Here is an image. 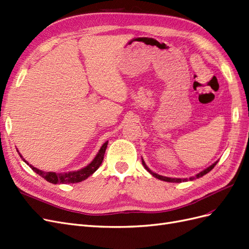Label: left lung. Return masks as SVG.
<instances>
[{"mask_svg":"<svg viewBox=\"0 0 249 249\" xmlns=\"http://www.w3.org/2000/svg\"><path fill=\"white\" fill-rule=\"evenodd\" d=\"M217 162H218V160H216L215 162H213V164H212L211 166H209L208 168H206L205 170H203L202 172L198 173V174H196V176L191 177L190 179H187V178H183V179H181V178H170V177H165V176H161V175H159V174H157V173L152 172V171H151V170H149V168L146 166V164H145V161H144V160H143V159H142V165L144 166V168L146 169L152 176H154V177L158 178V179H160V180H164V181H167V182H177V183L181 182V181H183V182H184V181H187V180H194V179H196V178H200V177L204 176L205 174L209 173L210 171H211L214 167H215V165L217 164Z\"/></svg>","mask_w":249,"mask_h":249,"instance_id":"1","label":"left lung"}]
</instances>
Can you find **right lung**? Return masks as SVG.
Returning a JSON list of instances; mask_svg holds the SVG:
<instances>
[{
    "label": "right lung",
    "instance_id": "right-lung-1",
    "mask_svg": "<svg viewBox=\"0 0 249 249\" xmlns=\"http://www.w3.org/2000/svg\"><path fill=\"white\" fill-rule=\"evenodd\" d=\"M108 145V141H106L104 144L102 145V147L100 148L99 152L97 153V156L95 157L91 160V162L78 171H72V172H64V173H55V172H44V171L39 170L37 168H35L34 166L30 165L29 162L25 160L24 159H22V156L19 153V151L17 150L18 154L20 156V158L23 160V161L27 162V164L32 168V170L34 172H36L37 174H39L41 177H43L44 179H46L48 182L53 183V184H57V183H65V184H69V183H77V182H81L83 180L87 179L88 177H89L91 174H93L98 170V168L101 166L103 160H104V154L107 148Z\"/></svg>",
    "mask_w": 249,
    "mask_h": 249
}]
</instances>
